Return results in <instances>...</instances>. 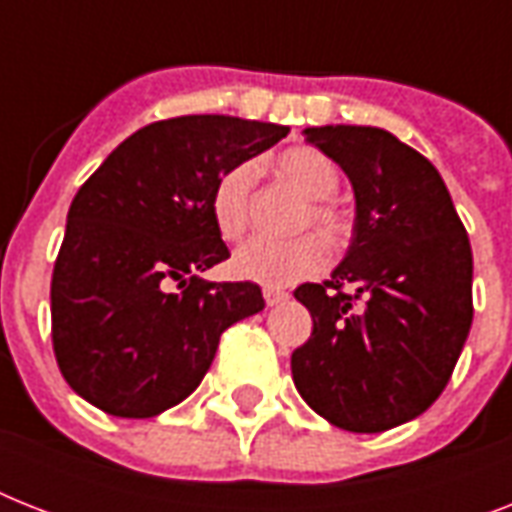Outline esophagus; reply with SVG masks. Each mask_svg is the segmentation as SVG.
Here are the masks:
<instances>
[{"label":"esophagus","instance_id":"obj_1","mask_svg":"<svg viewBox=\"0 0 512 512\" xmlns=\"http://www.w3.org/2000/svg\"><path fill=\"white\" fill-rule=\"evenodd\" d=\"M263 297H265V305H281L284 300H289L287 292H281V289H273V287H265L263 289Z\"/></svg>","mask_w":512,"mask_h":512}]
</instances>
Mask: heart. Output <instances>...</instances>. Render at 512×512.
Listing matches in <instances>:
<instances>
[{
	"mask_svg": "<svg viewBox=\"0 0 512 512\" xmlns=\"http://www.w3.org/2000/svg\"><path fill=\"white\" fill-rule=\"evenodd\" d=\"M276 172L289 188L308 199L297 217L295 231L316 233H303L287 241L252 239L236 249L231 260L233 273L263 287H289L316 276L327 265L329 252L340 255L353 239V220L337 201H332L340 188V172L327 154L311 146L287 148L276 159ZM255 175V164L236 162L220 172L212 185L209 212L217 233L225 241H239L247 233L252 220Z\"/></svg>",
	"mask_w": 512,
	"mask_h": 512,
	"instance_id": "b5f03b06",
	"label": "heart"
}]
</instances>
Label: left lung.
<instances>
[{"instance_id": "8db88e82", "label": "left lung", "mask_w": 512, "mask_h": 512, "mask_svg": "<svg viewBox=\"0 0 512 512\" xmlns=\"http://www.w3.org/2000/svg\"><path fill=\"white\" fill-rule=\"evenodd\" d=\"M305 140L348 175V255L295 297L313 332L292 380L313 412L350 433L420 417L452 377L473 324V252L438 170L377 127H308Z\"/></svg>"}]
</instances>
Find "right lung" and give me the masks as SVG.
<instances>
[{"label": "right lung", "mask_w": 512, "mask_h": 512, "mask_svg": "<svg viewBox=\"0 0 512 512\" xmlns=\"http://www.w3.org/2000/svg\"><path fill=\"white\" fill-rule=\"evenodd\" d=\"M289 127L175 116L108 154L71 201L52 271V350L71 388L114 417H156L199 388L225 329L263 311L252 281H204L231 257L209 193Z\"/></svg>", "instance_id": "right-lung-1"}]
</instances>
